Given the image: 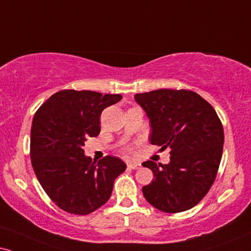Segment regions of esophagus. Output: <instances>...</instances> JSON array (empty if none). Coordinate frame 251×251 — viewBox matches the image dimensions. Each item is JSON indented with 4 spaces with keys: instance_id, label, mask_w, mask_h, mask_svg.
I'll list each match as a JSON object with an SVG mask.
<instances>
[{
    "instance_id": "34e87169",
    "label": "esophagus",
    "mask_w": 251,
    "mask_h": 251,
    "mask_svg": "<svg viewBox=\"0 0 251 251\" xmlns=\"http://www.w3.org/2000/svg\"><path fill=\"white\" fill-rule=\"evenodd\" d=\"M141 167L140 163L138 162H127V168L128 169H132V170H135V169H139V168Z\"/></svg>"
}]
</instances>
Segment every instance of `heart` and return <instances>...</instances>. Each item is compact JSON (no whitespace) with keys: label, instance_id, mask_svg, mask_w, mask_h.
Wrapping results in <instances>:
<instances>
[{"label":"heart","instance_id":"1","mask_svg":"<svg viewBox=\"0 0 251 251\" xmlns=\"http://www.w3.org/2000/svg\"><path fill=\"white\" fill-rule=\"evenodd\" d=\"M127 151H132V149H131V148H128V149H127Z\"/></svg>","mask_w":251,"mask_h":251}]
</instances>
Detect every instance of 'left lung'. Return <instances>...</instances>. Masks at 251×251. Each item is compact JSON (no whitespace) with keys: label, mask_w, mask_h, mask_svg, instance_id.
I'll return each mask as SVG.
<instances>
[{"label":"left lung","mask_w":251,"mask_h":251,"mask_svg":"<svg viewBox=\"0 0 251 251\" xmlns=\"http://www.w3.org/2000/svg\"><path fill=\"white\" fill-rule=\"evenodd\" d=\"M134 98L149 119L151 144L171 149L168 164L142 163L155 177L142 188L146 201L167 213L190 210L217 176L225 139L220 119L210 103L184 89H158Z\"/></svg>","instance_id":"left-lung-1"}]
</instances>
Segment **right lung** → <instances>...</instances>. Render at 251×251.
Here are the masks:
<instances>
[{"label":"right lung","instance_id":"1","mask_svg":"<svg viewBox=\"0 0 251 251\" xmlns=\"http://www.w3.org/2000/svg\"><path fill=\"white\" fill-rule=\"evenodd\" d=\"M122 95L62 90L52 95L34 115L31 163L47 196L63 211L85 215L109 201L113 182L126 169L115 156L98 163L85 156L89 136L100 132V115Z\"/></svg>","mask_w":251,"mask_h":251}]
</instances>
